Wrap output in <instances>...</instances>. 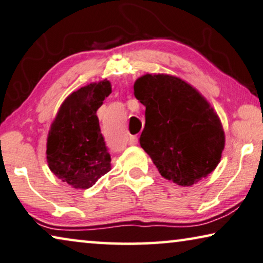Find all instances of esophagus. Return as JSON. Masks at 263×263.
<instances>
[{
  "instance_id": "1",
  "label": "esophagus",
  "mask_w": 263,
  "mask_h": 263,
  "mask_svg": "<svg viewBox=\"0 0 263 263\" xmlns=\"http://www.w3.org/2000/svg\"><path fill=\"white\" fill-rule=\"evenodd\" d=\"M137 142H139V139H137V136H135V135L129 136V139H128V143L129 144L135 145V144H137Z\"/></svg>"
}]
</instances>
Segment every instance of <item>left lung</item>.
Listing matches in <instances>:
<instances>
[{"instance_id":"left-lung-1","label":"left lung","mask_w":263,"mask_h":263,"mask_svg":"<svg viewBox=\"0 0 263 263\" xmlns=\"http://www.w3.org/2000/svg\"><path fill=\"white\" fill-rule=\"evenodd\" d=\"M134 95L145 107L140 144L164 179L191 187L217 167L223 127L199 90L176 76L145 74L135 81Z\"/></svg>"}]
</instances>
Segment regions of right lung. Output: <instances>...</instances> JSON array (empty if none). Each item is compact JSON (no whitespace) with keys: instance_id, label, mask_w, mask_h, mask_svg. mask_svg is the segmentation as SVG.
<instances>
[{"instance_id":"right-lung-1","label":"right lung","mask_w":263,"mask_h":263,"mask_svg":"<svg viewBox=\"0 0 263 263\" xmlns=\"http://www.w3.org/2000/svg\"><path fill=\"white\" fill-rule=\"evenodd\" d=\"M111 92L108 80L72 91L63 101L47 139V162L54 175L75 189H88L111 169L98 109Z\"/></svg>"}]
</instances>
